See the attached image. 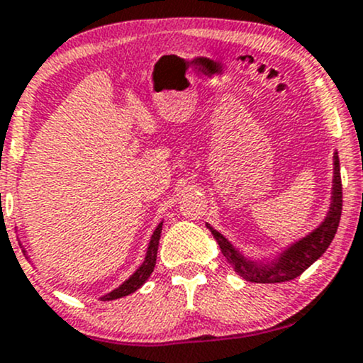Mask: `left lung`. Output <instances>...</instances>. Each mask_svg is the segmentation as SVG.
Masks as SVG:
<instances>
[{
	"label": "left lung",
	"mask_w": 363,
	"mask_h": 363,
	"mask_svg": "<svg viewBox=\"0 0 363 363\" xmlns=\"http://www.w3.org/2000/svg\"><path fill=\"white\" fill-rule=\"evenodd\" d=\"M341 207H343V192H341L340 160H337V152H335V177H333L331 207H329L328 216L312 233L303 236L302 240L283 250V254L274 262L262 264L247 259L219 231H216L209 225L207 228L211 230L216 242L219 243V248H221L223 255L230 262V266L243 279L250 281V283H283V281L298 278L328 250L337 231V225H340Z\"/></svg>",
	"instance_id": "8db88e82"
}]
</instances>
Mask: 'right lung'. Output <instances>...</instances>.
Masks as SVG:
<instances>
[{"instance_id":"obj_1","label":"right lung","mask_w":363,"mask_h":363,"mask_svg":"<svg viewBox=\"0 0 363 363\" xmlns=\"http://www.w3.org/2000/svg\"><path fill=\"white\" fill-rule=\"evenodd\" d=\"M161 230H162V223L157 225L156 230H154L152 236H150V242H149V247H147V254H145V259L144 262H142V266L138 267V269L133 272L130 278L125 281L123 284H120V286L116 288V290H113L111 293H108V295L101 296V300H104V302H108V300H116V298H121V296H127L130 293L137 291L138 288L142 286V284L147 281V278L150 274H152L154 271V266H156V257H157V245H160V238H161Z\"/></svg>"}]
</instances>
